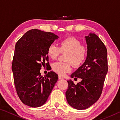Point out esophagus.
Here are the masks:
<instances>
[{"label": "esophagus", "instance_id": "1", "mask_svg": "<svg viewBox=\"0 0 120 120\" xmlns=\"http://www.w3.org/2000/svg\"><path fill=\"white\" fill-rule=\"evenodd\" d=\"M58 78H59V79H60V80H61V79H64V78H63L62 77H61V76H58Z\"/></svg>", "mask_w": 120, "mask_h": 120}]
</instances>
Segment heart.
<instances>
[{
    "mask_svg": "<svg viewBox=\"0 0 120 120\" xmlns=\"http://www.w3.org/2000/svg\"><path fill=\"white\" fill-rule=\"evenodd\" d=\"M61 53H67L65 57V61L67 62H56L53 64L52 68L58 74L64 75L71 71V64L78 67L85 61L87 56V48L74 37H69L62 40L59 47L56 44H51L48 48V55L52 60L56 59Z\"/></svg>",
    "mask_w": 120,
    "mask_h": 120,
    "instance_id": "1",
    "label": "heart"
}]
</instances>
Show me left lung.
<instances>
[{
    "label": "left lung",
    "mask_w": 120,
    "mask_h": 120,
    "mask_svg": "<svg viewBox=\"0 0 120 120\" xmlns=\"http://www.w3.org/2000/svg\"><path fill=\"white\" fill-rule=\"evenodd\" d=\"M87 44V58L82 66L71 75V78H82L75 85L67 81L66 99L71 106L84 109L92 106L101 94L108 71L107 52L104 44L95 34L86 36Z\"/></svg>",
    "instance_id": "left-lung-1"
}]
</instances>
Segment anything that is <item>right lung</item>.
Segmentation results:
<instances>
[{
    "mask_svg": "<svg viewBox=\"0 0 120 120\" xmlns=\"http://www.w3.org/2000/svg\"><path fill=\"white\" fill-rule=\"evenodd\" d=\"M58 38L51 32L33 29L16 44L11 66L14 84L19 99L28 106L43 105L57 82L56 73L50 71L43 77L40 71L42 66H50L48 48Z\"/></svg>",
    "mask_w": 120,
    "mask_h": 120,
    "instance_id": "1",
    "label": "right lung"
}]
</instances>
